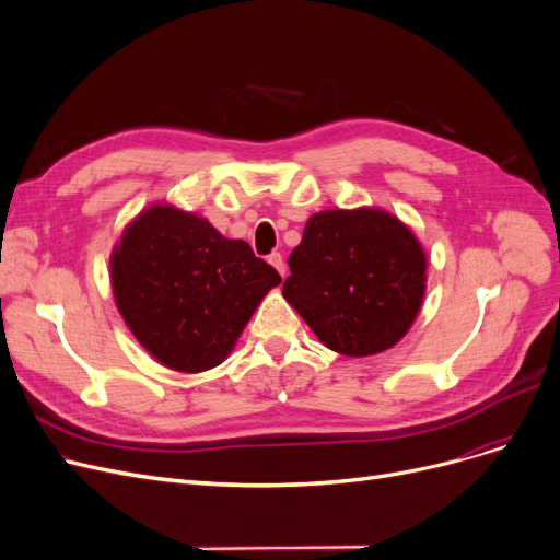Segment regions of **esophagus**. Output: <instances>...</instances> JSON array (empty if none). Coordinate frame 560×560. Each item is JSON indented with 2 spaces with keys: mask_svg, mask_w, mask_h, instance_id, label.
<instances>
[{
  "mask_svg": "<svg viewBox=\"0 0 560 560\" xmlns=\"http://www.w3.org/2000/svg\"><path fill=\"white\" fill-rule=\"evenodd\" d=\"M267 260H270V265L277 267V272H279L281 277H285V262H283V256H281L279 252L270 254V258H267Z\"/></svg>",
  "mask_w": 560,
  "mask_h": 560,
  "instance_id": "obj_1",
  "label": "esophagus"
}]
</instances>
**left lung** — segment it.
<instances>
[{
    "label": "left lung",
    "mask_w": 560,
    "mask_h": 560,
    "mask_svg": "<svg viewBox=\"0 0 560 560\" xmlns=\"http://www.w3.org/2000/svg\"><path fill=\"white\" fill-rule=\"evenodd\" d=\"M288 265L283 298L329 350L348 357L396 346L425 293L417 237L373 208L313 214Z\"/></svg>",
    "instance_id": "1"
}]
</instances>
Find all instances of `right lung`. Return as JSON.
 Returning <instances> with one entry per match:
<instances>
[{
  "mask_svg": "<svg viewBox=\"0 0 560 560\" xmlns=\"http://www.w3.org/2000/svg\"><path fill=\"white\" fill-rule=\"evenodd\" d=\"M279 283L245 240L172 206L139 214L112 256L120 315L145 350L180 373L220 366Z\"/></svg>",
  "mask_w": 560,
  "mask_h": 560,
  "instance_id": "1",
  "label": "right lung"
}]
</instances>
